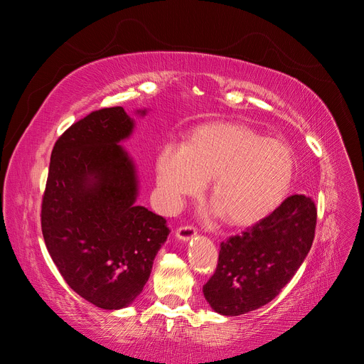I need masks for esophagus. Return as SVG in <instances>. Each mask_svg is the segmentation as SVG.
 <instances>
[{
	"label": "esophagus",
	"instance_id": "obj_1",
	"mask_svg": "<svg viewBox=\"0 0 364 364\" xmlns=\"http://www.w3.org/2000/svg\"><path fill=\"white\" fill-rule=\"evenodd\" d=\"M197 234V230L194 226H181L176 230V237H178L181 241H190L194 235Z\"/></svg>",
	"mask_w": 364,
	"mask_h": 364
}]
</instances>
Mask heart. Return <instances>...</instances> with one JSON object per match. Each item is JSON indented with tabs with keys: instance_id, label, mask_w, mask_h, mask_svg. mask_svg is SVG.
Instances as JSON below:
<instances>
[{
	"instance_id": "1",
	"label": "heart",
	"mask_w": 364,
	"mask_h": 364,
	"mask_svg": "<svg viewBox=\"0 0 364 364\" xmlns=\"http://www.w3.org/2000/svg\"><path fill=\"white\" fill-rule=\"evenodd\" d=\"M293 174L285 142L229 121L197 127L182 149L167 146L156 158L165 205L179 208L211 181L209 199L230 226H250L273 213L287 197Z\"/></svg>"
}]
</instances>
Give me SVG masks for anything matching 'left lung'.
Listing matches in <instances>:
<instances>
[{"label": "left lung", "instance_id": "8db88e82", "mask_svg": "<svg viewBox=\"0 0 364 364\" xmlns=\"http://www.w3.org/2000/svg\"><path fill=\"white\" fill-rule=\"evenodd\" d=\"M316 220L311 197L294 194L243 234L220 245L217 269L203 285L213 310L240 316L274 299L310 252Z\"/></svg>", "mask_w": 364, "mask_h": 364}]
</instances>
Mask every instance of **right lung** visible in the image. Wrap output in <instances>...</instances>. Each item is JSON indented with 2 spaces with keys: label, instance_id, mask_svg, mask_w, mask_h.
Masks as SVG:
<instances>
[{
  "label": "right lung",
  "instance_id": "1",
  "mask_svg": "<svg viewBox=\"0 0 364 364\" xmlns=\"http://www.w3.org/2000/svg\"><path fill=\"white\" fill-rule=\"evenodd\" d=\"M144 117L147 109H139ZM135 129L121 106L74 123L51 151L42 235L63 279L103 310L126 308L144 289L170 229L136 205L135 162L119 144Z\"/></svg>",
  "mask_w": 364,
  "mask_h": 364
}]
</instances>
